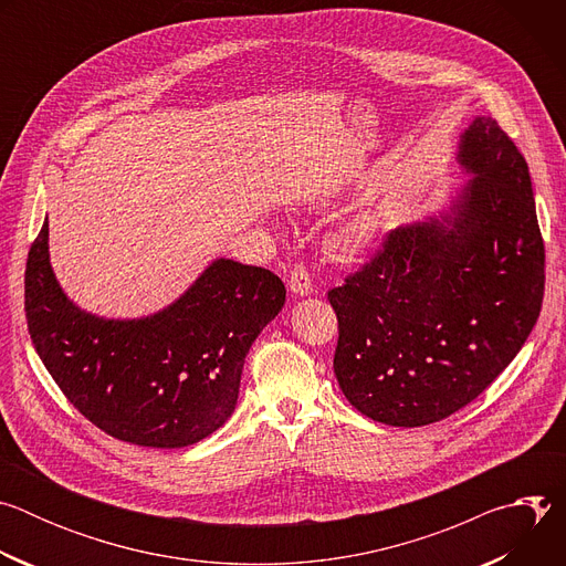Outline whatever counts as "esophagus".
<instances>
[{"label":"esophagus","instance_id":"1","mask_svg":"<svg viewBox=\"0 0 566 566\" xmlns=\"http://www.w3.org/2000/svg\"><path fill=\"white\" fill-rule=\"evenodd\" d=\"M289 289L297 297H306L313 293V280L304 266H295L289 275Z\"/></svg>","mask_w":566,"mask_h":566}]
</instances>
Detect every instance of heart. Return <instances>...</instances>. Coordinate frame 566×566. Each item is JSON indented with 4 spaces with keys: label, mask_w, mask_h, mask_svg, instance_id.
<instances>
[{
    "label": "heart",
    "mask_w": 566,
    "mask_h": 566,
    "mask_svg": "<svg viewBox=\"0 0 566 566\" xmlns=\"http://www.w3.org/2000/svg\"><path fill=\"white\" fill-rule=\"evenodd\" d=\"M374 241V226L367 219H358L354 223H349L340 237H338V247L345 255H360L363 251H367V247H371Z\"/></svg>",
    "instance_id": "b5f03b06"
}]
</instances>
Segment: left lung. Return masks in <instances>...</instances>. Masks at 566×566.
I'll return each instance as SVG.
<instances>
[{
	"label": "left lung",
	"mask_w": 566,
	"mask_h": 566,
	"mask_svg": "<svg viewBox=\"0 0 566 566\" xmlns=\"http://www.w3.org/2000/svg\"><path fill=\"white\" fill-rule=\"evenodd\" d=\"M457 164L470 179L329 291L338 385L385 426L421 428L468 406L517 356L542 308L544 244L524 156L476 116Z\"/></svg>",
	"instance_id": "8db88e82"
}]
</instances>
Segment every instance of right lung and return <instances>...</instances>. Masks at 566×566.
<instances>
[{
	"mask_svg": "<svg viewBox=\"0 0 566 566\" xmlns=\"http://www.w3.org/2000/svg\"><path fill=\"white\" fill-rule=\"evenodd\" d=\"M284 300L275 273L217 258L156 313H90L53 273L46 219L24 277L29 334L57 387L103 432L145 448H186L228 421L247 354Z\"/></svg>",
	"mask_w": 566,
	"mask_h": 566,
	"instance_id": "obj_1",
	"label": "right lung"
}]
</instances>
